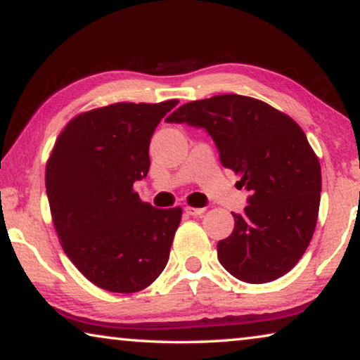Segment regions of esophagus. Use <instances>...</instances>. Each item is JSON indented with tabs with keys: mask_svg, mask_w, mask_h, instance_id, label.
Instances as JSON below:
<instances>
[{
	"mask_svg": "<svg viewBox=\"0 0 360 360\" xmlns=\"http://www.w3.org/2000/svg\"><path fill=\"white\" fill-rule=\"evenodd\" d=\"M205 207H193V206H186L185 207V212L186 214H190V216H202L205 214Z\"/></svg>",
	"mask_w": 360,
	"mask_h": 360,
	"instance_id": "1",
	"label": "esophagus"
}]
</instances>
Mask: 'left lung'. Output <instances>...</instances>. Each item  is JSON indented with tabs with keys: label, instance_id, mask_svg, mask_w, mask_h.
I'll use <instances>...</instances> for the list:
<instances>
[{
	"label": "left lung",
	"instance_id": "left-lung-1",
	"mask_svg": "<svg viewBox=\"0 0 360 360\" xmlns=\"http://www.w3.org/2000/svg\"><path fill=\"white\" fill-rule=\"evenodd\" d=\"M206 129L224 167L240 175L248 206L233 214V231L217 243V258L233 278L263 284L289 273L314 236L321 169L292 118L258 98L224 94L181 105L167 118Z\"/></svg>",
	"mask_w": 360,
	"mask_h": 360
}]
</instances>
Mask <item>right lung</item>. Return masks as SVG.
<instances>
[{"label":"right lung","instance_id":"right-lung-1","mask_svg":"<svg viewBox=\"0 0 360 360\" xmlns=\"http://www.w3.org/2000/svg\"><path fill=\"white\" fill-rule=\"evenodd\" d=\"M179 101L120 102L66 124L46 162L45 186L61 247L101 289L138 292L169 262L181 207L158 210L133 190L149 172V143Z\"/></svg>","mask_w":360,"mask_h":360}]
</instances>
